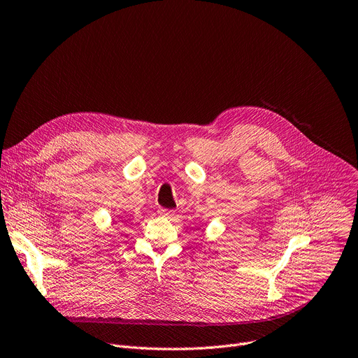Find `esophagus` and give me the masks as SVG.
<instances>
[{
	"instance_id": "obj_1",
	"label": "esophagus",
	"mask_w": 358,
	"mask_h": 358,
	"mask_svg": "<svg viewBox=\"0 0 358 358\" xmlns=\"http://www.w3.org/2000/svg\"><path fill=\"white\" fill-rule=\"evenodd\" d=\"M159 215H164V217H173L174 215V210H169V208H159L158 210Z\"/></svg>"
}]
</instances>
